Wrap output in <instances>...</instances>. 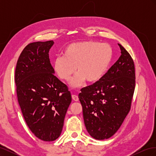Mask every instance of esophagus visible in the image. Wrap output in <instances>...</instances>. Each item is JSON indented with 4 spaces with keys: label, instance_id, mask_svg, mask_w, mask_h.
I'll return each mask as SVG.
<instances>
[{
    "label": "esophagus",
    "instance_id": "1",
    "mask_svg": "<svg viewBox=\"0 0 156 156\" xmlns=\"http://www.w3.org/2000/svg\"><path fill=\"white\" fill-rule=\"evenodd\" d=\"M72 99H73V100H74L75 101H78V100H79L78 96L77 95H74V94H73L72 95Z\"/></svg>",
    "mask_w": 156,
    "mask_h": 156
}]
</instances>
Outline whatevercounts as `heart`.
Instances as JSON below:
<instances>
[{
	"label": "heart",
	"mask_w": 156,
	"mask_h": 156,
	"mask_svg": "<svg viewBox=\"0 0 156 156\" xmlns=\"http://www.w3.org/2000/svg\"><path fill=\"white\" fill-rule=\"evenodd\" d=\"M113 51L108 44L96 41L77 42L65 49L63 56L53 61V69L57 76L68 81L75 72L77 73L71 80L73 88L81 87L84 81L96 83L104 76L112 62Z\"/></svg>",
	"instance_id": "heart-1"
}]
</instances>
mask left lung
I'll list each match as a JSON object with an SVG mask.
<instances>
[{"mask_svg": "<svg viewBox=\"0 0 156 156\" xmlns=\"http://www.w3.org/2000/svg\"><path fill=\"white\" fill-rule=\"evenodd\" d=\"M119 60L100 81L83 88L79 94L84 125L97 140L110 138L120 128L130 110L135 86V66L120 44Z\"/></svg>", "mask_w": 156, "mask_h": 156, "instance_id": "obj_1", "label": "left lung"}]
</instances>
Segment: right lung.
Masks as SVG:
<instances>
[{
    "label": "right lung",
    "instance_id": "1",
    "mask_svg": "<svg viewBox=\"0 0 156 156\" xmlns=\"http://www.w3.org/2000/svg\"><path fill=\"white\" fill-rule=\"evenodd\" d=\"M54 41L27 45L17 60L15 81L17 96L26 123L38 139H58L72 102L67 86L56 77L49 57Z\"/></svg>",
    "mask_w": 156,
    "mask_h": 156
}]
</instances>
